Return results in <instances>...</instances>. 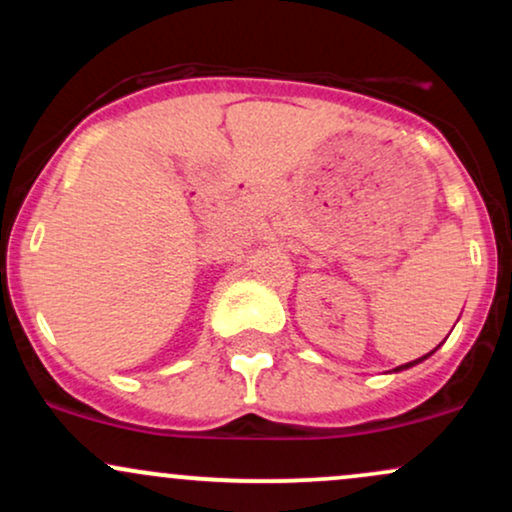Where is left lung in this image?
<instances>
[{
    "label": "left lung",
    "mask_w": 512,
    "mask_h": 512,
    "mask_svg": "<svg viewBox=\"0 0 512 512\" xmlns=\"http://www.w3.org/2000/svg\"><path fill=\"white\" fill-rule=\"evenodd\" d=\"M436 349H438V346H436ZM436 349H433V351H436ZM433 351H431V354H433ZM431 354H426V356L416 358V361H409V363H404V366H397V368H395V373H399V370H407V368H411V366H416V363H421V361H426V358L431 356Z\"/></svg>",
    "instance_id": "obj_1"
}]
</instances>
